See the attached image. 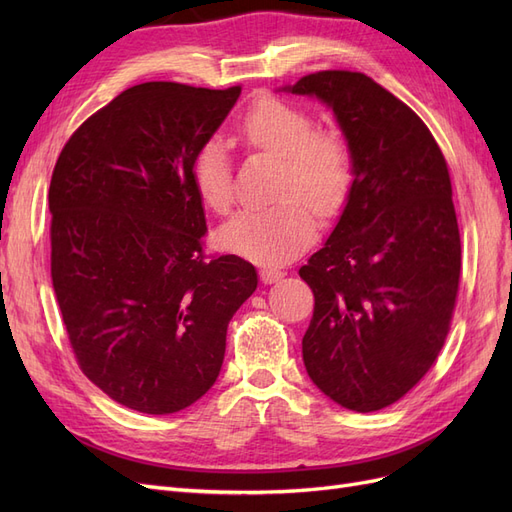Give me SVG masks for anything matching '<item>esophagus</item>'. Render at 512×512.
I'll return each instance as SVG.
<instances>
[{
    "mask_svg": "<svg viewBox=\"0 0 512 512\" xmlns=\"http://www.w3.org/2000/svg\"><path fill=\"white\" fill-rule=\"evenodd\" d=\"M284 275H286V273H284L282 269H273V267H265V269H260V280L265 282V284L280 282Z\"/></svg>",
    "mask_w": 512,
    "mask_h": 512,
    "instance_id": "1",
    "label": "esophagus"
}]
</instances>
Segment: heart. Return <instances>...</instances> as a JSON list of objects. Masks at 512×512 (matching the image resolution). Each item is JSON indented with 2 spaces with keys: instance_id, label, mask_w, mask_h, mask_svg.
Wrapping results in <instances>:
<instances>
[{
  "instance_id": "obj_1",
  "label": "heart",
  "mask_w": 512,
  "mask_h": 512,
  "mask_svg": "<svg viewBox=\"0 0 512 512\" xmlns=\"http://www.w3.org/2000/svg\"><path fill=\"white\" fill-rule=\"evenodd\" d=\"M243 141L284 160L275 196L265 209L241 211L218 230V245L258 265H280L314 239L318 215L344 205L352 183L350 151L342 138L316 132V123L299 106L265 98L245 113ZM192 179L200 200L218 213L235 203V185L226 145L213 136L192 158Z\"/></svg>"
}]
</instances>
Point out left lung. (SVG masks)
<instances>
[{
  "mask_svg": "<svg viewBox=\"0 0 512 512\" xmlns=\"http://www.w3.org/2000/svg\"><path fill=\"white\" fill-rule=\"evenodd\" d=\"M327 104L352 160L342 215L299 269L314 292L303 363L346 410L395 404L444 346L461 239L446 160L410 106L361 72L324 70L282 87Z\"/></svg>",
  "mask_w": 512,
  "mask_h": 512,
  "instance_id": "8db88e82",
  "label": "left lung"
}]
</instances>
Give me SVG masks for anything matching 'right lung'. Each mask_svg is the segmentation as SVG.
<instances>
[{
    "mask_svg": "<svg viewBox=\"0 0 512 512\" xmlns=\"http://www.w3.org/2000/svg\"><path fill=\"white\" fill-rule=\"evenodd\" d=\"M241 87L143 83L76 130L53 170L51 275L83 374L145 414L192 406L220 376L226 329L258 286L239 256L203 258L196 149Z\"/></svg>",
    "mask_w": 512,
    "mask_h": 512,
    "instance_id": "add662e5",
    "label": "right lung"
}]
</instances>
